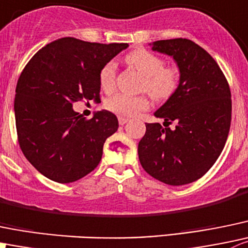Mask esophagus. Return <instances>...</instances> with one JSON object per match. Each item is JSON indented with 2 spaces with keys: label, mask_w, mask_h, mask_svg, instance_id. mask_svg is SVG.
Returning <instances> with one entry per match:
<instances>
[{
  "label": "esophagus",
  "mask_w": 248,
  "mask_h": 248,
  "mask_svg": "<svg viewBox=\"0 0 248 248\" xmlns=\"http://www.w3.org/2000/svg\"><path fill=\"white\" fill-rule=\"evenodd\" d=\"M128 122V119H126V117H119V124H124Z\"/></svg>",
  "instance_id": "34e87169"
}]
</instances>
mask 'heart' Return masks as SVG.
Returning a JSON list of instances; mask_svg holds the SVG:
<instances>
[{
  "label": "heart",
  "instance_id": "heart-1",
  "mask_svg": "<svg viewBox=\"0 0 248 248\" xmlns=\"http://www.w3.org/2000/svg\"><path fill=\"white\" fill-rule=\"evenodd\" d=\"M128 65L144 76L141 90L148 92L155 100H166L174 94L179 86V70L166 66L165 60L144 48L132 50L126 57ZM99 85L104 92L110 93L116 86V63L108 62L99 71ZM150 105L146 95H128L124 93L112 95L105 107L109 111L121 117H134Z\"/></svg>",
  "mask_w": 248,
  "mask_h": 248
}]
</instances>
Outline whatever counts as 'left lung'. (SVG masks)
Returning a JSON list of instances; mask_svg holds the SVG:
<instances>
[{
    "instance_id": "obj_1",
    "label": "left lung",
    "mask_w": 248,
    "mask_h": 248,
    "mask_svg": "<svg viewBox=\"0 0 248 248\" xmlns=\"http://www.w3.org/2000/svg\"><path fill=\"white\" fill-rule=\"evenodd\" d=\"M153 50L172 55L180 78L174 94L155 112L165 127L145 124L139 161L165 184H189L208 172L225 145L232 122L229 83L217 62L193 41H156Z\"/></svg>"
}]
</instances>
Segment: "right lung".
<instances>
[{"label": "right lung", "instance_id": "add662e5", "mask_svg": "<svg viewBox=\"0 0 248 248\" xmlns=\"http://www.w3.org/2000/svg\"><path fill=\"white\" fill-rule=\"evenodd\" d=\"M127 47L63 37L41 48L21 71L14 99L18 141L45 177L71 183L99 165L117 117L102 110L86 120L73 104L100 100V69Z\"/></svg>", "mask_w": 248, "mask_h": 248}]
</instances>
